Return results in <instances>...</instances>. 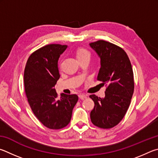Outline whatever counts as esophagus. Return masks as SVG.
Returning a JSON list of instances; mask_svg holds the SVG:
<instances>
[{
    "label": "esophagus",
    "instance_id": "esophagus-1",
    "mask_svg": "<svg viewBox=\"0 0 158 158\" xmlns=\"http://www.w3.org/2000/svg\"><path fill=\"white\" fill-rule=\"evenodd\" d=\"M78 96H79V98L81 99V100H84V99L87 98V96L85 95V94H79Z\"/></svg>",
    "mask_w": 158,
    "mask_h": 158
}]
</instances>
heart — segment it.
<instances>
[{
  "label": "heart",
  "mask_w": 158,
  "mask_h": 158,
  "mask_svg": "<svg viewBox=\"0 0 158 158\" xmlns=\"http://www.w3.org/2000/svg\"><path fill=\"white\" fill-rule=\"evenodd\" d=\"M85 57H90V53L85 49H79L77 51V59Z\"/></svg>",
  "instance_id": "b5f03b06"
}]
</instances>
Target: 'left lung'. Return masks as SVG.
I'll return each mask as SVG.
<instances>
[{
	"mask_svg": "<svg viewBox=\"0 0 158 158\" xmlns=\"http://www.w3.org/2000/svg\"><path fill=\"white\" fill-rule=\"evenodd\" d=\"M101 59L97 80L107 86L106 96L94 94L90 118L94 125L103 129L112 128L123 119L134 92V77L128 55L121 47L108 41L98 40L89 44Z\"/></svg>",
	"mask_w": 158,
	"mask_h": 158,
	"instance_id": "1",
	"label": "left lung"
}]
</instances>
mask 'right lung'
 <instances>
[{
  "label": "right lung",
  "mask_w": 158,
  "mask_h": 158,
  "mask_svg": "<svg viewBox=\"0 0 158 158\" xmlns=\"http://www.w3.org/2000/svg\"><path fill=\"white\" fill-rule=\"evenodd\" d=\"M66 45L48 44L30 55L24 71L25 92L35 117L48 128L58 130L69 123L78 101L76 94H62L60 99L55 85L60 75L57 62Z\"/></svg>",
  "instance_id": "add662e5"
}]
</instances>
